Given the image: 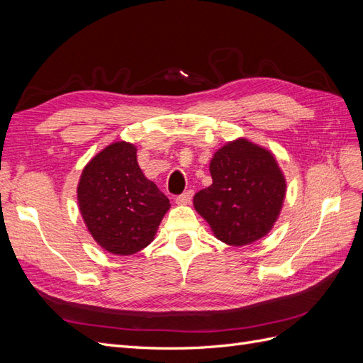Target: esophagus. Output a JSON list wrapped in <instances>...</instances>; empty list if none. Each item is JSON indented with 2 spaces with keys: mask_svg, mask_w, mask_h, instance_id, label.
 <instances>
[{
  "mask_svg": "<svg viewBox=\"0 0 363 363\" xmlns=\"http://www.w3.org/2000/svg\"><path fill=\"white\" fill-rule=\"evenodd\" d=\"M192 195H194V191H186V192H183L182 195H179L177 199H175V203L177 204H180V206H183V204H189L191 203V200H192Z\"/></svg>",
  "mask_w": 363,
  "mask_h": 363,
  "instance_id": "34e87169",
  "label": "esophagus"
}]
</instances>
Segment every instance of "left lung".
Wrapping results in <instances>:
<instances>
[{
    "mask_svg": "<svg viewBox=\"0 0 363 363\" xmlns=\"http://www.w3.org/2000/svg\"><path fill=\"white\" fill-rule=\"evenodd\" d=\"M213 183L194 207L223 242L242 247L268 235L281 211L286 182L271 152L247 139L228 142L211 160Z\"/></svg>",
    "mask_w": 363,
    "mask_h": 363,
    "instance_id": "8db88e82",
    "label": "left lung"
}]
</instances>
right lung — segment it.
Instances as JSON below:
<instances>
[{
    "instance_id": "1",
    "label": "right lung",
    "mask_w": 363,
    "mask_h": 363,
    "mask_svg": "<svg viewBox=\"0 0 363 363\" xmlns=\"http://www.w3.org/2000/svg\"><path fill=\"white\" fill-rule=\"evenodd\" d=\"M77 196L98 245L118 256L150 245L171 206L139 168L136 147L124 140L106 147L86 164Z\"/></svg>"
}]
</instances>
